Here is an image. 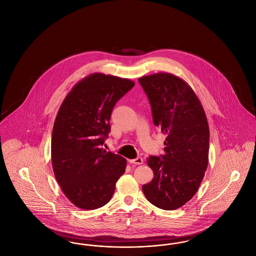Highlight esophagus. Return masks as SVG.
Here are the masks:
<instances>
[{"mask_svg": "<svg viewBox=\"0 0 256 256\" xmlns=\"http://www.w3.org/2000/svg\"><path fill=\"white\" fill-rule=\"evenodd\" d=\"M130 164H143V159H142L141 157H137L136 159L130 160Z\"/></svg>", "mask_w": 256, "mask_h": 256, "instance_id": "34e87169", "label": "esophagus"}]
</instances>
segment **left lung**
<instances>
[{
  "label": "left lung",
  "instance_id": "left-lung-1",
  "mask_svg": "<svg viewBox=\"0 0 256 256\" xmlns=\"http://www.w3.org/2000/svg\"><path fill=\"white\" fill-rule=\"evenodd\" d=\"M152 106L154 124L166 134L164 154L146 163L154 179L142 188L155 206L172 210L198 190L208 163L210 130L204 108L192 88L170 73L139 78Z\"/></svg>",
  "mask_w": 256,
  "mask_h": 256
}]
</instances>
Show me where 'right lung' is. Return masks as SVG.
I'll list each match as a JSON object with an SVG mask.
<instances>
[{"mask_svg": "<svg viewBox=\"0 0 256 256\" xmlns=\"http://www.w3.org/2000/svg\"><path fill=\"white\" fill-rule=\"evenodd\" d=\"M134 84L130 79L93 73L62 102L52 130V168L62 192L79 208L108 204L126 172V160L101 146L110 132L115 104Z\"/></svg>", "mask_w": 256, "mask_h": 256, "instance_id": "right-lung-1", "label": "right lung"}]
</instances>
